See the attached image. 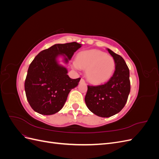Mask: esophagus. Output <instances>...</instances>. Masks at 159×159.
Segmentation results:
<instances>
[{
	"label": "esophagus",
	"mask_w": 159,
	"mask_h": 159,
	"mask_svg": "<svg viewBox=\"0 0 159 159\" xmlns=\"http://www.w3.org/2000/svg\"><path fill=\"white\" fill-rule=\"evenodd\" d=\"M80 82H81V83H85V80H84V79L81 78V79L80 80Z\"/></svg>",
	"instance_id": "esophagus-1"
}]
</instances>
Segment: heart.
<instances>
[{
	"mask_svg": "<svg viewBox=\"0 0 159 159\" xmlns=\"http://www.w3.org/2000/svg\"><path fill=\"white\" fill-rule=\"evenodd\" d=\"M73 66L77 70L86 69V77L91 83L101 84L113 76L116 64L111 56L102 51L91 50L78 54Z\"/></svg>",
	"mask_w": 159,
	"mask_h": 159,
	"instance_id": "heart-1",
	"label": "heart"
}]
</instances>
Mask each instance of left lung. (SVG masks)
Listing matches in <instances>:
<instances>
[{
	"instance_id": "obj_1",
	"label": "left lung",
	"mask_w": 159,
	"mask_h": 159,
	"mask_svg": "<svg viewBox=\"0 0 159 159\" xmlns=\"http://www.w3.org/2000/svg\"><path fill=\"white\" fill-rule=\"evenodd\" d=\"M115 61L113 76L103 85H88L85 102L88 108L99 117H109L125 105L131 89L129 70L123 57L107 48Z\"/></svg>"
}]
</instances>
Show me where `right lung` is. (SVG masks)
I'll return each instance as SVG.
<instances>
[{
	"instance_id": "obj_1",
	"label": "right lung",
	"mask_w": 159,
	"mask_h": 159,
	"mask_svg": "<svg viewBox=\"0 0 159 159\" xmlns=\"http://www.w3.org/2000/svg\"><path fill=\"white\" fill-rule=\"evenodd\" d=\"M81 47L75 42L57 44L38 54L28 68L25 83L26 98L36 112L53 115L61 109L71 89L78 86L80 78L71 79L68 70L60 65L59 56L68 64L74 52Z\"/></svg>"
}]
</instances>
